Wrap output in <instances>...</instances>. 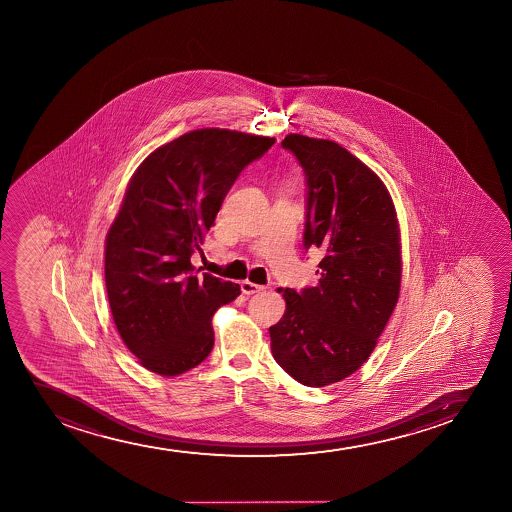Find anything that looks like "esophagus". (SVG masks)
<instances>
[{"instance_id":"1","label":"esophagus","mask_w":512,"mask_h":512,"mask_svg":"<svg viewBox=\"0 0 512 512\" xmlns=\"http://www.w3.org/2000/svg\"><path fill=\"white\" fill-rule=\"evenodd\" d=\"M241 290L242 294L244 295H253L258 294V292H261V290H263V287H261V285H256V283L249 282V280H246V282L241 283Z\"/></svg>"}]
</instances>
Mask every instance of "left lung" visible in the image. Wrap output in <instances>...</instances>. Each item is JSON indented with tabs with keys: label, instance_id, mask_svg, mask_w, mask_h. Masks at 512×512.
I'll list each match as a JSON object with an SVG mask.
<instances>
[{
	"label": "left lung",
	"instance_id": "left-lung-1",
	"mask_svg": "<svg viewBox=\"0 0 512 512\" xmlns=\"http://www.w3.org/2000/svg\"><path fill=\"white\" fill-rule=\"evenodd\" d=\"M306 174L304 249L323 259L316 287L278 288L287 309L270 328L277 364L309 388L350 376L369 359L398 302L400 227L388 189L335 141L287 135Z\"/></svg>",
	"mask_w": 512,
	"mask_h": 512
}]
</instances>
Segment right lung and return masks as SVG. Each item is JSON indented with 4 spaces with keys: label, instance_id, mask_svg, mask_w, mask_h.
I'll use <instances>...</instances> for the list:
<instances>
[{
    "label": "right lung",
    "instance_id": "add662e5",
    "mask_svg": "<svg viewBox=\"0 0 512 512\" xmlns=\"http://www.w3.org/2000/svg\"><path fill=\"white\" fill-rule=\"evenodd\" d=\"M273 143L239 131H189L150 153L131 177L107 232L104 271L119 335L148 371L179 376L212 352L213 314L241 287L198 277L191 258L203 254L235 179Z\"/></svg>",
    "mask_w": 512,
    "mask_h": 512
}]
</instances>
